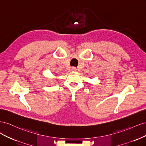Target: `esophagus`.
<instances>
[{"label": "esophagus", "mask_w": 146, "mask_h": 146, "mask_svg": "<svg viewBox=\"0 0 146 146\" xmlns=\"http://www.w3.org/2000/svg\"><path fill=\"white\" fill-rule=\"evenodd\" d=\"M71 70H72V71H73V72H76V70H77V69H76V68L73 67V68H71Z\"/></svg>", "instance_id": "obj_1"}]
</instances>
